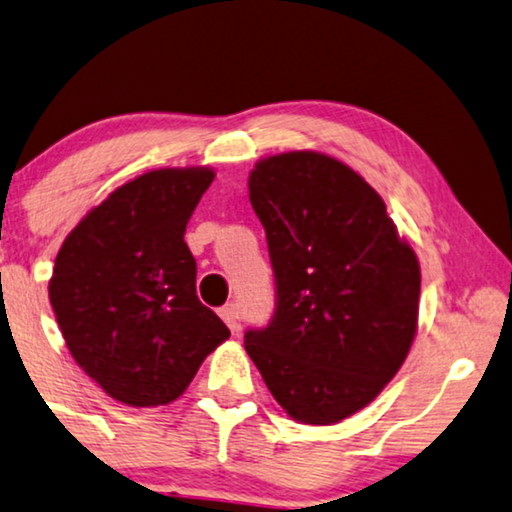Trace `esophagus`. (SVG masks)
Returning a JSON list of instances; mask_svg holds the SVG:
<instances>
[{"label":"esophagus","instance_id":"34e87169","mask_svg":"<svg viewBox=\"0 0 512 512\" xmlns=\"http://www.w3.org/2000/svg\"><path fill=\"white\" fill-rule=\"evenodd\" d=\"M220 318L224 320V323L229 325V330L234 332V335H238V313H236V306H234V304L222 306V309H220Z\"/></svg>","mask_w":512,"mask_h":512}]
</instances>
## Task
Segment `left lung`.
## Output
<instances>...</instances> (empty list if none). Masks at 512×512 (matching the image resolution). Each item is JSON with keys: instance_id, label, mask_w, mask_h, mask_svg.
Instances as JSON below:
<instances>
[{"instance_id": "1", "label": "left lung", "mask_w": 512, "mask_h": 512, "mask_svg": "<svg viewBox=\"0 0 512 512\" xmlns=\"http://www.w3.org/2000/svg\"><path fill=\"white\" fill-rule=\"evenodd\" d=\"M278 302L245 351L295 421L330 426L372 403L417 337L421 269L386 203L332 156H264L248 177Z\"/></svg>"}]
</instances>
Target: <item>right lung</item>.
<instances>
[{
  "label": "right lung",
  "mask_w": 512,
  "mask_h": 512,
  "mask_svg": "<svg viewBox=\"0 0 512 512\" xmlns=\"http://www.w3.org/2000/svg\"><path fill=\"white\" fill-rule=\"evenodd\" d=\"M208 166L147 170L88 210L60 245L49 299L77 365L109 398H180L229 327L196 297L187 222Z\"/></svg>",
  "instance_id": "add662e5"
}]
</instances>
